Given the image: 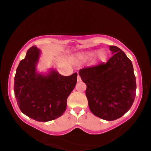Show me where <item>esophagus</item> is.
Wrapping results in <instances>:
<instances>
[{
	"label": "esophagus",
	"mask_w": 151,
	"mask_h": 151,
	"mask_svg": "<svg viewBox=\"0 0 151 151\" xmlns=\"http://www.w3.org/2000/svg\"><path fill=\"white\" fill-rule=\"evenodd\" d=\"M77 81L78 82H81V76H80V75H78V76H77Z\"/></svg>",
	"instance_id": "obj_1"
}]
</instances>
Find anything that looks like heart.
Wrapping results in <instances>:
<instances>
[{"label": "heart", "instance_id": "b5f03b06", "mask_svg": "<svg viewBox=\"0 0 151 151\" xmlns=\"http://www.w3.org/2000/svg\"><path fill=\"white\" fill-rule=\"evenodd\" d=\"M96 52H89L86 54V58H93V57H94L96 55ZM106 53L105 51L104 50H101L99 51V53H98V58L100 60H104L106 59Z\"/></svg>", "mask_w": 151, "mask_h": 151}]
</instances>
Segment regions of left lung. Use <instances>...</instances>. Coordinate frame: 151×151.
I'll return each mask as SVG.
<instances>
[{"instance_id": "1", "label": "left lung", "mask_w": 151, "mask_h": 151, "mask_svg": "<svg viewBox=\"0 0 151 151\" xmlns=\"http://www.w3.org/2000/svg\"><path fill=\"white\" fill-rule=\"evenodd\" d=\"M114 54L106 63L79 70L86 85V96L93 114L106 121L121 118L131 109L136 95V78L131 60L121 48L110 46Z\"/></svg>"}]
</instances>
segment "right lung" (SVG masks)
I'll return each mask as SVG.
<instances>
[{"mask_svg":"<svg viewBox=\"0 0 151 151\" xmlns=\"http://www.w3.org/2000/svg\"><path fill=\"white\" fill-rule=\"evenodd\" d=\"M40 50L36 47L27 50L14 76V92L22 113L39 122L52 121L63 115L68 96L77 82V73L62 76L51 70L47 76L36 72Z\"/></svg>","mask_w":151,"mask_h":151,"instance_id":"obj_1","label":"right lung"}]
</instances>
